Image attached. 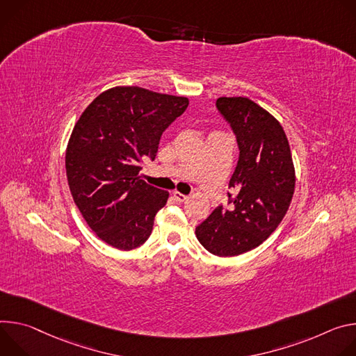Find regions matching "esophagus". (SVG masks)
Here are the masks:
<instances>
[{
  "label": "esophagus",
  "instance_id": "1",
  "mask_svg": "<svg viewBox=\"0 0 356 356\" xmlns=\"http://www.w3.org/2000/svg\"><path fill=\"white\" fill-rule=\"evenodd\" d=\"M172 196H174V198H175L178 202H186V201H188V198H189L188 195H184V193L177 192V191L172 193Z\"/></svg>",
  "mask_w": 356,
  "mask_h": 356
}]
</instances>
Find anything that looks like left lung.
I'll return each instance as SVG.
<instances>
[{"label":"left lung","instance_id":"obj_1","mask_svg":"<svg viewBox=\"0 0 356 356\" xmlns=\"http://www.w3.org/2000/svg\"><path fill=\"white\" fill-rule=\"evenodd\" d=\"M216 108L236 136L239 160L229 181V207L215 208L195 233L208 252L230 257L257 248L279 226L296 174L286 133L270 113L248 97H219Z\"/></svg>","mask_w":356,"mask_h":356}]
</instances>
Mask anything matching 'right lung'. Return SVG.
<instances>
[{
	"label": "right lung",
	"instance_id": "right-lung-1",
	"mask_svg": "<svg viewBox=\"0 0 356 356\" xmlns=\"http://www.w3.org/2000/svg\"><path fill=\"white\" fill-rule=\"evenodd\" d=\"M188 104L186 97L118 86L99 95L77 120L65 158L67 182L107 245L131 250L149 238L168 192L140 179V164L155 160L163 133Z\"/></svg>",
	"mask_w": 356,
	"mask_h": 356
}]
</instances>
